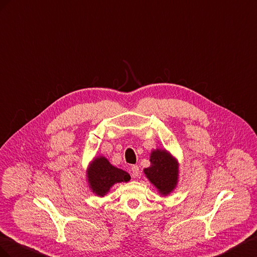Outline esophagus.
I'll return each mask as SVG.
<instances>
[{
	"instance_id": "esophagus-1",
	"label": "esophagus",
	"mask_w": 257,
	"mask_h": 257,
	"mask_svg": "<svg viewBox=\"0 0 257 257\" xmlns=\"http://www.w3.org/2000/svg\"><path fill=\"white\" fill-rule=\"evenodd\" d=\"M130 169H131V173H133L134 177H139V175H140V170H139L138 166H136V165L131 166Z\"/></svg>"
}]
</instances>
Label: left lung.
I'll return each mask as SVG.
<instances>
[{"label": "left lung", "mask_w": 257, "mask_h": 257, "mask_svg": "<svg viewBox=\"0 0 257 257\" xmlns=\"http://www.w3.org/2000/svg\"><path fill=\"white\" fill-rule=\"evenodd\" d=\"M151 166L143 170L145 177L161 196L170 195L179 182V161L167 150L156 149L150 156Z\"/></svg>", "instance_id": "obj_1"}]
</instances>
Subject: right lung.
Instances as JSON below:
<instances>
[{
  "instance_id": "right-lung-1",
  "label": "right lung",
  "mask_w": 257,
  "mask_h": 257,
  "mask_svg": "<svg viewBox=\"0 0 257 257\" xmlns=\"http://www.w3.org/2000/svg\"><path fill=\"white\" fill-rule=\"evenodd\" d=\"M129 181V173L111 165L104 156L94 157L87 169L88 185L91 192L99 197H104L117 183Z\"/></svg>"
}]
</instances>
